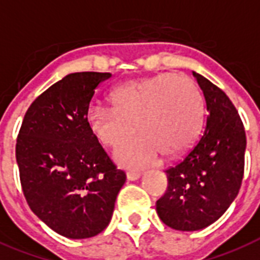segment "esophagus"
<instances>
[{"label": "esophagus", "mask_w": 260, "mask_h": 260, "mask_svg": "<svg viewBox=\"0 0 260 260\" xmlns=\"http://www.w3.org/2000/svg\"><path fill=\"white\" fill-rule=\"evenodd\" d=\"M127 179L128 180H137V179L141 178V174L140 172H127Z\"/></svg>", "instance_id": "1"}]
</instances>
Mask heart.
I'll use <instances>...</instances> for the list:
<instances>
[{
	"label": "heart",
	"mask_w": 260,
	"mask_h": 260,
	"mask_svg": "<svg viewBox=\"0 0 260 260\" xmlns=\"http://www.w3.org/2000/svg\"><path fill=\"white\" fill-rule=\"evenodd\" d=\"M112 107H92L88 123L103 145L118 148L136 132L140 136L116 152L126 167L153 164L164 153L176 157L198 138L203 122V99L197 82L186 74L161 73L116 88Z\"/></svg>",
	"instance_id": "obj_1"
}]
</instances>
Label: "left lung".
<instances>
[{
  "mask_svg": "<svg viewBox=\"0 0 260 260\" xmlns=\"http://www.w3.org/2000/svg\"><path fill=\"white\" fill-rule=\"evenodd\" d=\"M209 111L202 137L182 161L166 170L168 188L156 202L160 220L176 231H199L231 206L244 175V124L222 89L198 73Z\"/></svg>",
  "mask_w": 260,
  "mask_h": 260,
  "instance_id": "left-lung-1",
  "label": "left lung"
}]
</instances>
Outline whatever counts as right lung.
<instances>
[{
	"label": "right lung",
	"instance_id": "1",
	"mask_svg": "<svg viewBox=\"0 0 260 260\" xmlns=\"http://www.w3.org/2000/svg\"><path fill=\"white\" fill-rule=\"evenodd\" d=\"M111 73L68 74L34 100L16 141L31 210L54 232L88 239L107 228L126 182L88 123L94 89Z\"/></svg>",
	"mask_w": 260,
	"mask_h": 260
}]
</instances>
